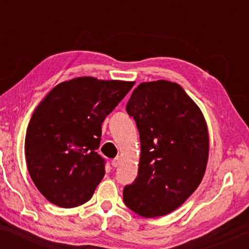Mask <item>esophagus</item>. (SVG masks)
Instances as JSON below:
<instances>
[{
    "label": "esophagus",
    "mask_w": 249,
    "mask_h": 249,
    "mask_svg": "<svg viewBox=\"0 0 249 249\" xmlns=\"http://www.w3.org/2000/svg\"><path fill=\"white\" fill-rule=\"evenodd\" d=\"M111 164H112L113 167H118L119 164H121V158H119V157H117V158H115L112 161H111Z\"/></svg>",
    "instance_id": "1"
}]
</instances>
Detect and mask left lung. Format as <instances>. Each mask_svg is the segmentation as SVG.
<instances>
[{
    "instance_id": "left-lung-1",
    "label": "left lung",
    "mask_w": 249,
    "mask_h": 249,
    "mask_svg": "<svg viewBox=\"0 0 249 249\" xmlns=\"http://www.w3.org/2000/svg\"><path fill=\"white\" fill-rule=\"evenodd\" d=\"M141 138L138 176L123 191L125 205L145 218L166 215L186 201L206 171L207 125L177 83H141L126 104Z\"/></svg>"
}]
</instances>
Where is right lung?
I'll list each match as a JSON object with an SVG mask.
<instances>
[{"label": "right lung", "instance_id": "obj_1", "mask_svg": "<svg viewBox=\"0 0 249 249\" xmlns=\"http://www.w3.org/2000/svg\"><path fill=\"white\" fill-rule=\"evenodd\" d=\"M133 85L79 77L56 85L34 111L27 166L51 204L72 208L91 199L105 174V159L97 153L102 124Z\"/></svg>", "mask_w": 249, "mask_h": 249}]
</instances>
